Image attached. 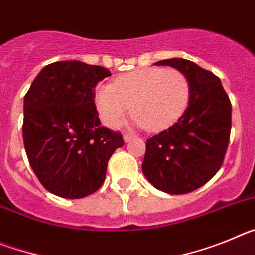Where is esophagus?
Here are the masks:
<instances>
[{
	"instance_id": "1",
	"label": "esophagus",
	"mask_w": 255,
	"mask_h": 255,
	"mask_svg": "<svg viewBox=\"0 0 255 255\" xmlns=\"http://www.w3.org/2000/svg\"><path fill=\"white\" fill-rule=\"evenodd\" d=\"M132 138H136V135H134V134H125V135H124V140H125V141L131 140Z\"/></svg>"
}]
</instances>
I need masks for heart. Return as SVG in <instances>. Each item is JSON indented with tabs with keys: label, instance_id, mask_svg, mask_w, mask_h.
I'll return each mask as SVG.
<instances>
[{
	"label": "heart",
	"instance_id": "obj_1",
	"mask_svg": "<svg viewBox=\"0 0 255 255\" xmlns=\"http://www.w3.org/2000/svg\"><path fill=\"white\" fill-rule=\"evenodd\" d=\"M190 84L176 69L150 67L126 74L114 85H103L96 94L97 108L103 123L117 128L131 111L138 125L162 130L172 125L185 111Z\"/></svg>",
	"mask_w": 255,
	"mask_h": 255
}]
</instances>
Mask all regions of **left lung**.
<instances>
[{
    "instance_id": "8db88e82",
    "label": "left lung",
    "mask_w": 255,
    "mask_h": 255,
    "mask_svg": "<svg viewBox=\"0 0 255 255\" xmlns=\"http://www.w3.org/2000/svg\"><path fill=\"white\" fill-rule=\"evenodd\" d=\"M185 74L189 105L179 120L145 144L143 172L168 194H186L203 186L224 163L231 132V102L218 76L184 58L155 62Z\"/></svg>"
}]
</instances>
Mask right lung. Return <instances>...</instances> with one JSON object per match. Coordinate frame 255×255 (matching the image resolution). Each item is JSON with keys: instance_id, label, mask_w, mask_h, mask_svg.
Wrapping results in <instances>:
<instances>
[{"instance_id": "add662e5", "label": "right lung", "mask_w": 255, "mask_h": 255, "mask_svg": "<svg viewBox=\"0 0 255 255\" xmlns=\"http://www.w3.org/2000/svg\"><path fill=\"white\" fill-rule=\"evenodd\" d=\"M111 73L82 61L44 67L24 98L22 139L28 161L52 194L79 199L102 186L121 132L101 125L94 88Z\"/></svg>"}]
</instances>
